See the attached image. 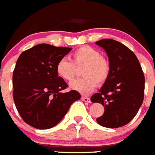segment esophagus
Instances as JSON below:
<instances>
[{
  "instance_id": "obj_1",
  "label": "esophagus",
  "mask_w": 155,
  "mask_h": 155,
  "mask_svg": "<svg viewBox=\"0 0 155 155\" xmlns=\"http://www.w3.org/2000/svg\"><path fill=\"white\" fill-rule=\"evenodd\" d=\"M81 100L85 102H90V99L89 97H81Z\"/></svg>"
}]
</instances>
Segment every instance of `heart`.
Wrapping results in <instances>:
<instances>
[{
  "mask_svg": "<svg viewBox=\"0 0 155 155\" xmlns=\"http://www.w3.org/2000/svg\"><path fill=\"white\" fill-rule=\"evenodd\" d=\"M81 71L82 78L74 80L70 84L71 90L82 94H89L97 85H102L107 80L110 67L106 58L101 57L100 52L90 46H82L72 54V61L61 58L58 61L56 72L61 78L70 81L76 74V66L84 65Z\"/></svg>",
  "mask_w": 155,
  "mask_h": 155,
  "instance_id": "1",
  "label": "heart"
}]
</instances>
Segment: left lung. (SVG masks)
I'll return each mask as SVG.
<instances>
[{
  "label": "left lung",
  "instance_id": "8db88e82",
  "mask_svg": "<svg viewBox=\"0 0 155 155\" xmlns=\"http://www.w3.org/2000/svg\"><path fill=\"white\" fill-rule=\"evenodd\" d=\"M106 52L110 75L92 102L103 105L105 111L97 122L104 127L118 128L130 122L137 114L144 98L145 78L135 54L122 43L113 39L95 42Z\"/></svg>",
  "mask_w": 155,
  "mask_h": 155
}]
</instances>
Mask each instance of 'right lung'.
I'll return each instance as SVG.
<instances>
[{
  "instance_id": "right-lung-1",
  "label": "right lung",
  "mask_w": 155,
  "mask_h": 155,
  "mask_svg": "<svg viewBox=\"0 0 155 155\" xmlns=\"http://www.w3.org/2000/svg\"><path fill=\"white\" fill-rule=\"evenodd\" d=\"M71 48L39 44L19 56L13 70V100L22 119L31 127L45 130L61 121L73 102L81 98L78 91L62 93L68 85L58 77V61Z\"/></svg>"
}]
</instances>
